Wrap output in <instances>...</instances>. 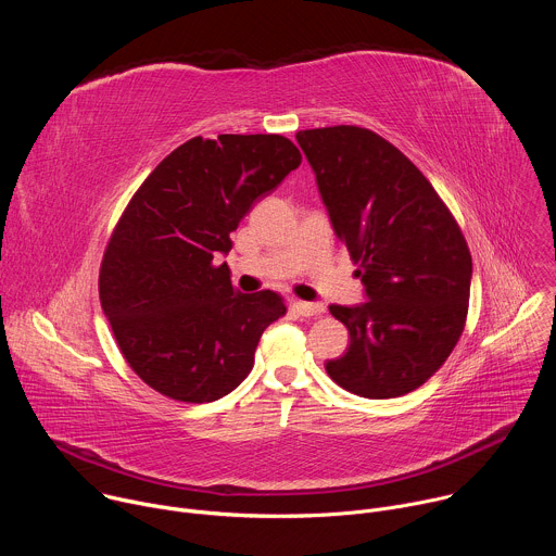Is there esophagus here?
Listing matches in <instances>:
<instances>
[{"instance_id": "obj_1", "label": "esophagus", "mask_w": 556, "mask_h": 556, "mask_svg": "<svg viewBox=\"0 0 556 556\" xmlns=\"http://www.w3.org/2000/svg\"><path fill=\"white\" fill-rule=\"evenodd\" d=\"M294 307H296V312H299L301 316H319V314H324V312H326V305H324V303H307V301H299Z\"/></svg>"}]
</instances>
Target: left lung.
I'll return each mask as SVG.
<instances>
[{"label":"left lung","instance_id":"obj_1","mask_svg":"<svg viewBox=\"0 0 556 556\" xmlns=\"http://www.w3.org/2000/svg\"><path fill=\"white\" fill-rule=\"evenodd\" d=\"M296 142L369 296L330 305L350 348L326 369L363 399L405 395L464 332L472 262L462 228L422 172L376 131L334 125L303 129Z\"/></svg>","mask_w":556,"mask_h":556}]
</instances>
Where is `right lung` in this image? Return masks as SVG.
I'll list each match as a JSON object with an SVG mask.
<instances>
[{
  "label": "right lung",
  "instance_id": "add662e5",
  "mask_svg": "<svg viewBox=\"0 0 556 556\" xmlns=\"http://www.w3.org/2000/svg\"><path fill=\"white\" fill-rule=\"evenodd\" d=\"M299 165L301 151L279 134L195 136L131 195L103 253L99 296L123 358L157 393L213 403L251 374L286 305L273 290L237 292L215 257Z\"/></svg>",
  "mask_w": 556,
  "mask_h": 556
}]
</instances>
